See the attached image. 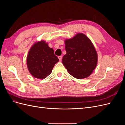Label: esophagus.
<instances>
[{
    "label": "esophagus",
    "instance_id": "34e87169",
    "mask_svg": "<svg viewBox=\"0 0 125 125\" xmlns=\"http://www.w3.org/2000/svg\"><path fill=\"white\" fill-rule=\"evenodd\" d=\"M58 58H59V60H62V56H58Z\"/></svg>",
    "mask_w": 125,
    "mask_h": 125
}]
</instances>
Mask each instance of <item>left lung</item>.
Here are the masks:
<instances>
[{
	"label": "left lung",
	"instance_id": "1",
	"mask_svg": "<svg viewBox=\"0 0 125 125\" xmlns=\"http://www.w3.org/2000/svg\"><path fill=\"white\" fill-rule=\"evenodd\" d=\"M67 53L62 62L68 73L77 79L89 77L97 65V55L91 41L85 35L78 33L65 41Z\"/></svg>",
	"mask_w": 125,
	"mask_h": 125
}]
</instances>
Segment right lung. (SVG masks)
Segmentation results:
<instances>
[{"instance_id":"add662e5","label":"right lung","mask_w":125,"mask_h":125,"mask_svg":"<svg viewBox=\"0 0 125 125\" xmlns=\"http://www.w3.org/2000/svg\"><path fill=\"white\" fill-rule=\"evenodd\" d=\"M59 61L54 54L53 49L48 46L45 41L38 42L30 49L27 56V66L33 76L43 79L50 75L52 68Z\"/></svg>"}]
</instances>
